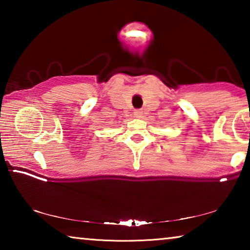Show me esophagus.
Here are the masks:
<instances>
[{
	"instance_id": "34e87169",
	"label": "esophagus",
	"mask_w": 250,
	"mask_h": 250,
	"mask_svg": "<svg viewBox=\"0 0 250 250\" xmlns=\"http://www.w3.org/2000/svg\"><path fill=\"white\" fill-rule=\"evenodd\" d=\"M134 117L135 118H139V119H140V118H143V110L142 109L135 110V111H134Z\"/></svg>"
}]
</instances>
